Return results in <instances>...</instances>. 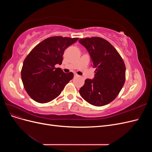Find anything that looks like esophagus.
<instances>
[{
    "instance_id": "34e87169",
    "label": "esophagus",
    "mask_w": 152,
    "mask_h": 152,
    "mask_svg": "<svg viewBox=\"0 0 152 152\" xmlns=\"http://www.w3.org/2000/svg\"><path fill=\"white\" fill-rule=\"evenodd\" d=\"M74 76L75 77H77V76H79V75H78L76 73H74Z\"/></svg>"
}]
</instances>
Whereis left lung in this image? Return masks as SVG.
<instances>
[{
  "label": "left lung",
  "instance_id": "8db88e82",
  "mask_svg": "<svg viewBox=\"0 0 152 152\" xmlns=\"http://www.w3.org/2000/svg\"><path fill=\"white\" fill-rule=\"evenodd\" d=\"M96 68L93 79H87L79 90L84 99L102 107L112 102L120 93L126 80V66L121 55L107 40L101 37L80 39Z\"/></svg>",
  "mask_w": 152,
  "mask_h": 152
}]
</instances>
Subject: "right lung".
Wrapping results in <instances>:
<instances>
[{
    "instance_id": "1",
    "label": "right lung",
    "mask_w": 152,
    "mask_h": 152,
    "mask_svg": "<svg viewBox=\"0 0 152 152\" xmlns=\"http://www.w3.org/2000/svg\"><path fill=\"white\" fill-rule=\"evenodd\" d=\"M79 38L51 37L44 40L31 50L25 59L21 79L27 93L35 102L48 103L61 94L72 80L73 73H64L61 65L65 50Z\"/></svg>"
}]
</instances>
